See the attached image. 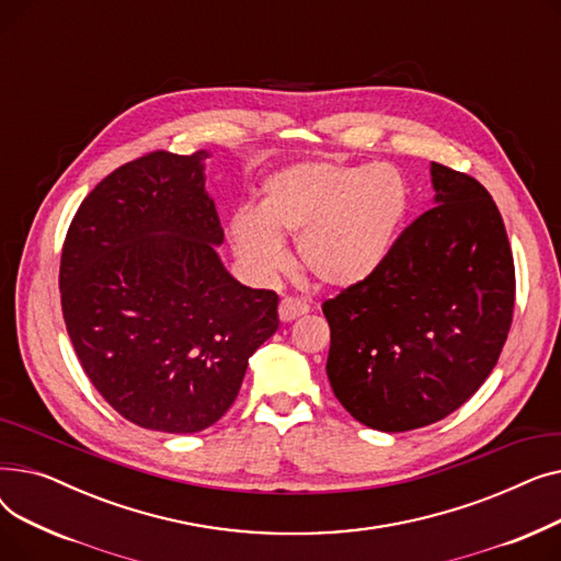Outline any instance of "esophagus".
I'll return each mask as SVG.
<instances>
[{"mask_svg":"<svg viewBox=\"0 0 561 561\" xmlns=\"http://www.w3.org/2000/svg\"><path fill=\"white\" fill-rule=\"evenodd\" d=\"M305 313H309V305L300 298H284L279 302V320L282 322H290V320H296Z\"/></svg>","mask_w":561,"mask_h":561,"instance_id":"esophagus-1","label":"esophagus"}]
</instances>
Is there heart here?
<instances>
[{"label": "heart", "mask_w": 561, "mask_h": 561, "mask_svg": "<svg viewBox=\"0 0 561 561\" xmlns=\"http://www.w3.org/2000/svg\"><path fill=\"white\" fill-rule=\"evenodd\" d=\"M409 193L389 165L293 163L261 186L259 209L229 220L231 248L254 277H273L286 263L282 239H298L305 268L330 288L368 282L389 259Z\"/></svg>", "instance_id": "obj_1"}]
</instances>
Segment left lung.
<instances>
[{"label": "left lung", "mask_w": 561, "mask_h": 561, "mask_svg": "<svg viewBox=\"0 0 561 561\" xmlns=\"http://www.w3.org/2000/svg\"><path fill=\"white\" fill-rule=\"evenodd\" d=\"M434 206L385 265L322 305L328 377L366 427L407 432L453 414L497 364L514 313V256L489 191L430 165Z\"/></svg>", "instance_id": "8db88e82"}]
</instances>
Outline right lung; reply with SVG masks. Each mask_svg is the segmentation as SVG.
Masks as SVG:
<instances>
[{"mask_svg":"<svg viewBox=\"0 0 561 561\" xmlns=\"http://www.w3.org/2000/svg\"><path fill=\"white\" fill-rule=\"evenodd\" d=\"M206 150L113 170L68 229L61 307L102 398L138 427L193 434L233 404L248 359L277 328L275 290L233 279L206 193Z\"/></svg>","mask_w":561,"mask_h":561,"instance_id":"right-lung-1","label":"right lung"}]
</instances>
